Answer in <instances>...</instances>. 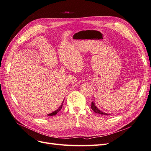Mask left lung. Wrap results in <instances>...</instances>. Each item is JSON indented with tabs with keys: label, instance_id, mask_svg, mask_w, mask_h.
Instances as JSON below:
<instances>
[{
	"label": "left lung",
	"instance_id": "8db88e82",
	"mask_svg": "<svg viewBox=\"0 0 151 151\" xmlns=\"http://www.w3.org/2000/svg\"><path fill=\"white\" fill-rule=\"evenodd\" d=\"M91 109L92 110H93V112L97 113V114H103V115H109V114H106V113H105V112H103L102 111H101V110H99L97 107L95 106L94 103H93V102H92V105H91Z\"/></svg>",
	"mask_w": 151,
	"mask_h": 151
}]
</instances>
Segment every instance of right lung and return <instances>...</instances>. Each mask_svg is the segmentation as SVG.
Segmentation results:
<instances>
[{
    "label": "right lung",
    "mask_w": 151,
    "mask_h": 151,
    "mask_svg": "<svg viewBox=\"0 0 151 151\" xmlns=\"http://www.w3.org/2000/svg\"><path fill=\"white\" fill-rule=\"evenodd\" d=\"M63 102H64V101H63ZM63 103H62V105H61V106H60V107H59V108L58 110H55V111H54V112H52V113H51V114H48V116H55V115H56L57 114H58V112L60 111V110H61L62 107H63Z\"/></svg>",
    "instance_id": "1"
}]
</instances>
